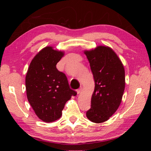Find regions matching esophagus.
I'll use <instances>...</instances> for the list:
<instances>
[{"label": "esophagus", "instance_id": "1", "mask_svg": "<svg viewBox=\"0 0 151 151\" xmlns=\"http://www.w3.org/2000/svg\"><path fill=\"white\" fill-rule=\"evenodd\" d=\"M82 90H83V88H80L79 89H77V94H80V93H81Z\"/></svg>", "mask_w": 151, "mask_h": 151}]
</instances>
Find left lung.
<instances>
[{"label":"left lung","instance_id":"left-lung-1","mask_svg":"<svg viewBox=\"0 0 151 151\" xmlns=\"http://www.w3.org/2000/svg\"><path fill=\"white\" fill-rule=\"evenodd\" d=\"M84 53L90 63L95 88L88 119L99 123L107 121L119 107L125 90V70L120 58L108 47L99 46Z\"/></svg>","mask_w":151,"mask_h":151}]
</instances>
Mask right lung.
I'll list each match as a JSON object with an SVG mask.
<instances>
[{"mask_svg": "<svg viewBox=\"0 0 151 151\" xmlns=\"http://www.w3.org/2000/svg\"><path fill=\"white\" fill-rule=\"evenodd\" d=\"M63 55L52 47L43 48L32 60L26 74L27 98L36 115L45 122L59 119L66 102L77 94L70 88L65 74L56 67Z\"/></svg>", "mask_w": 151, "mask_h": 151, "instance_id": "obj_1", "label": "right lung"}]
</instances>
